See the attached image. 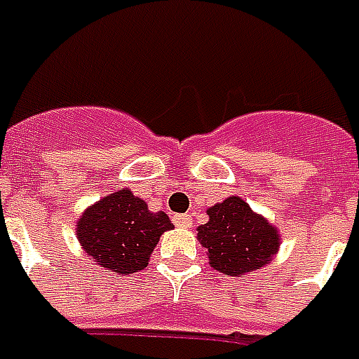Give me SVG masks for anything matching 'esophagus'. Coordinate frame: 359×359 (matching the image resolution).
Listing matches in <instances>:
<instances>
[{"label": "esophagus", "instance_id": "esophagus-1", "mask_svg": "<svg viewBox=\"0 0 359 359\" xmlns=\"http://www.w3.org/2000/svg\"><path fill=\"white\" fill-rule=\"evenodd\" d=\"M174 224L177 226V228H191V224H193L191 215H175Z\"/></svg>", "mask_w": 359, "mask_h": 359}]
</instances>
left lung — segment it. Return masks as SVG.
Here are the masks:
<instances>
[{
    "label": "left lung",
    "instance_id": "left-lung-1",
    "mask_svg": "<svg viewBox=\"0 0 359 359\" xmlns=\"http://www.w3.org/2000/svg\"><path fill=\"white\" fill-rule=\"evenodd\" d=\"M207 215V224L197 228V240L218 273L243 276L266 266L278 253V228L238 195L208 207Z\"/></svg>",
    "mask_w": 359,
    "mask_h": 359
}]
</instances>
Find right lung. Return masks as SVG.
<instances>
[{
	"label": "right lung",
	"mask_w": 359,
	"mask_h": 359,
	"mask_svg": "<svg viewBox=\"0 0 359 359\" xmlns=\"http://www.w3.org/2000/svg\"><path fill=\"white\" fill-rule=\"evenodd\" d=\"M75 226L85 255L104 271L121 276L143 271L160 236L174 228L166 212L149 210L127 187L85 208Z\"/></svg>",
	"instance_id": "right-lung-1"
}]
</instances>
